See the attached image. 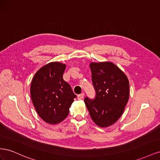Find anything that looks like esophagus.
<instances>
[{"instance_id": "34e87169", "label": "esophagus", "mask_w": 160, "mask_h": 160, "mask_svg": "<svg viewBox=\"0 0 160 160\" xmlns=\"http://www.w3.org/2000/svg\"><path fill=\"white\" fill-rule=\"evenodd\" d=\"M84 96H85L84 93H82L78 95V96H77V98H78L79 99H83L84 98Z\"/></svg>"}]
</instances>
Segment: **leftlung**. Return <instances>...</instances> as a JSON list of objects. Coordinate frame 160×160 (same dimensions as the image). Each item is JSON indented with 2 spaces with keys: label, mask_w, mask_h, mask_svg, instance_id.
Instances as JSON below:
<instances>
[{
  "label": "left lung",
  "mask_w": 160,
  "mask_h": 160,
  "mask_svg": "<svg viewBox=\"0 0 160 160\" xmlns=\"http://www.w3.org/2000/svg\"><path fill=\"white\" fill-rule=\"evenodd\" d=\"M94 99L85 103L94 123L101 128L115 123L123 113L129 96V83L124 72L111 62H91Z\"/></svg>",
  "instance_id": "left-lung-1"
}]
</instances>
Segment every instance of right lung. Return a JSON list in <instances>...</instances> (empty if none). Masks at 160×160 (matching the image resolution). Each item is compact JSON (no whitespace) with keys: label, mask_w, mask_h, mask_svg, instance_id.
Here are the masks:
<instances>
[{"label":"right lung","mask_w":160,"mask_h":160,"mask_svg":"<svg viewBox=\"0 0 160 160\" xmlns=\"http://www.w3.org/2000/svg\"><path fill=\"white\" fill-rule=\"evenodd\" d=\"M66 65L51 62L36 72L31 85V96L38 115L45 122L57 124L69 114L76 95L62 79Z\"/></svg>","instance_id":"obj_1"}]
</instances>
